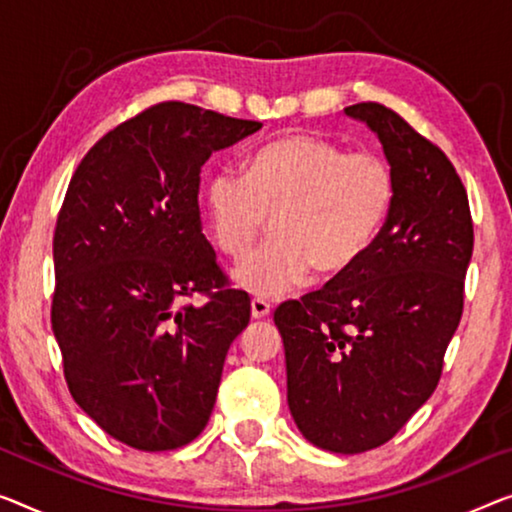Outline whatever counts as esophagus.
I'll use <instances>...</instances> for the list:
<instances>
[{
  "instance_id": "esophagus-1",
  "label": "esophagus",
  "mask_w": 512,
  "mask_h": 512,
  "mask_svg": "<svg viewBox=\"0 0 512 512\" xmlns=\"http://www.w3.org/2000/svg\"><path fill=\"white\" fill-rule=\"evenodd\" d=\"M250 315H253V319H264L271 315V305L266 303L264 299H253L250 301Z\"/></svg>"
}]
</instances>
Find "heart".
Instances as JSON below:
<instances>
[{
	"mask_svg": "<svg viewBox=\"0 0 512 512\" xmlns=\"http://www.w3.org/2000/svg\"><path fill=\"white\" fill-rule=\"evenodd\" d=\"M395 202V174L375 154H347L312 133H287L259 147L246 172L225 167L207 183L204 207L213 241L243 259L273 218V239L232 273L253 296L352 271L384 230Z\"/></svg>",
	"mask_w": 512,
	"mask_h": 512,
	"instance_id": "b5f03b06",
	"label": "heart"
}]
</instances>
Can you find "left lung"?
Wrapping results in <instances>:
<instances>
[{"label": "left lung", "instance_id": "1", "mask_svg": "<svg viewBox=\"0 0 512 512\" xmlns=\"http://www.w3.org/2000/svg\"><path fill=\"white\" fill-rule=\"evenodd\" d=\"M377 135L395 202L345 276L273 312L287 402L310 444L354 455L386 444L439 384L462 317L474 225L451 160L379 103L345 108Z\"/></svg>", "mask_w": 512, "mask_h": 512}]
</instances>
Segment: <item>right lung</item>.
I'll return each mask as SVG.
<instances>
[{
  "instance_id": "1",
  "label": "right lung",
  "mask_w": 512,
  "mask_h": 512,
  "mask_svg": "<svg viewBox=\"0 0 512 512\" xmlns=\"http://www.w3.org/2000/svg\"><path fill=\"white\" fill-rule=\"evenodd\" d=\"M160 103L101 137L68 183L52 257V331L73 400L121 444L174 451L209 423L250 299L227 287L202 234L200 172L257 133ZM193 293L210 301L193 306Z\"/></svg>"
}]
</instances>
